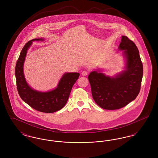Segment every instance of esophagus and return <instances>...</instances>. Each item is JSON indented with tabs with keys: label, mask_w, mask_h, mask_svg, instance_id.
I'll return each instance as SVG.
<instances>
[{
	"label": "esophagus",
	"mask_w": 158,
	"mask_h": 158,
	"mask_svg": "<svg viewBox=\"0 0 158 158\" xmlns=\"http://www.w3.org/2000/svg\"><path fill=\"white\" fill-rule=\"evenodd\" d=\"M88 74V72L86 70H83L82 72V76H86Z\"/></svg>",
	"instance_id": "34e87169"
}]
</instances>
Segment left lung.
Here are the masks:
<instances>
[{"instance_id": "obj_1", "label": "left lung", "mask_w": 158, "mask_h": 158, "mask_svg": "<svg viewBox=\"0 0 158 158\" xmlns=\"http://www.w3.org/2000/svg\"><path fill=\"white\" fill-rule=\"evenodd\" d=\"M119 50H124L126 70L110 77L102 73L92 72L88 76L92 95L100 107L118 110L135 100L139 95L143 77V64L135 44L127 36H122Z\"/></svg>"}]
</instances>
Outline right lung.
Here are the masks:
<instances>
[{"mask_svg": "<svg viewBox=\"0 0 158 158\" xmlns=\"http://www.w3.org/2000/svg\"><path fill=\"white\" fill-rule=\"evenodd\" d=\"M34 41H43V39L35 38L27 43L16 61L15 76L17 90L23 101L34 110L43 113H54L66 105L72 88L79 77V73H65L60 79L57 88L50 92H41L31 88L24 77L23 65L27 50Z\"/></svg>", "mask_w": 158, "mask_h": 158, "instance_id": "right-lung-1", "label": "right lung"}]
</instances>
